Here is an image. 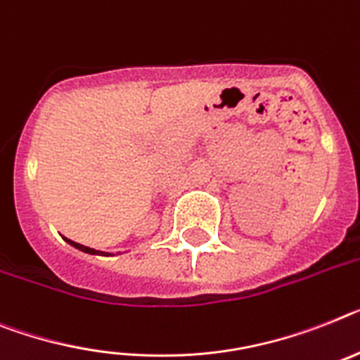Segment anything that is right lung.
I'll return each mask as SVG.
<instances>
[{"mask_svg": "<svg viewBox=\"0 0 360 360\" xmlns=\"http://www.w3.org/2000/svg\"><path fill=\"white\" fill-rule=\"evenodd\" d=\"M69 243V245H72V247H77V249H80V250H84V252H89V255H98V252H96L95 249H89V247H84V245H80V243H75V241H71V240H65Z\"/></svg>", "mask_w": 360, "mask_h": 360, "instance_id": "add662e5", "label": "right lung"}]
</instances>
